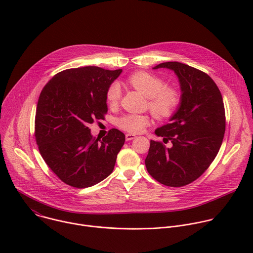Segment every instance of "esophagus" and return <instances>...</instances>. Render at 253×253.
<instances>
[{
  "label": "esophagus",
  "instance_id": "obj_1",
  "mask_svg": "<svg viewBox=\"0 0 253 253\" xmlns=\"http://www.w3.org/2000/svg\"><path fill=\"white\" fill-rule=\"evenodd\" d=\"M125 137H126V141H131L136 138V136L134 134H126Z\"/></svg>",
  "mask_w": 253,
  "mask_h": 253
}]
</instances>
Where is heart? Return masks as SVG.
<instances>
[{"label":"heart","mask_w":253,"mask_h":253,"mask_svg":"<svg viewBox=\"0 0 253 253\" xmlns=\"http://www.w3.org/2000/svg\"><path fill=\"white\" fill-rule=\"evenodd\" d=\"M128 82L132 87L148 98V107L157 118L172 116L181 102L179 91L165 87L164 81L148 72H137L132 74ZM122 90L118 82H113L106 91L108 104L116 105L121 98ZM117 126L130 133H139L149 124V117L142 114H125L117 119Z\"/></svg>","instance_id":"1"}]
</instances>
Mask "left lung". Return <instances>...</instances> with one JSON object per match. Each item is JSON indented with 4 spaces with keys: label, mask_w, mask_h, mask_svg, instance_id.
I'll use <instances>...</instances> for the list:
<instances>
[{
    "label": "left lung",
    "mask_w": 253,
    "mask_h": 253,
    "mask_svg": "<svg viewBox=\"0 0 253 253\" xmlns=\"http://www.w3.org/2000/svg\"><path fill=\"white\" fill-rule=\"evenodd\" d=\"M159 68L177 76L181 102L169 123L155 130L170 145L150 140L145 165L158 182L180 187L200 177L220 149L225 132L223 99L214 81L200 70L180 62L153 67Z\"/></svg>",
    "instance_id": "obj_1"
}]
</instances>
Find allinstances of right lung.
<instances>
[{"mask_svg": "<svg viewBox=\"0 0 253 253\" xmlns=\"http://www.w3.org/2000/svg\"><path fill=\"white\" fill-rule=\"evenodd\" d=\"M122 73L95 66L64 70L42 90L36 111L35 137L51 170L72 187L93 186L109 176L125 135L111 129L93 139L88 125L107 112L106 91Z\"/></svg>", "mask_w": 253, "mask_h": 253, "instance_id": "add662e5", "label": "right lung"}]
</instances>
